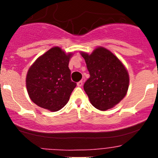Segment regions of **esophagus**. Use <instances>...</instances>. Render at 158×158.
Returning <instances> with one entry per match:
<instances>
[{
    "label": "esophagus",
    "instance_id": "34e87169",
    "mask_svg": "<svg viewBox=\"0 0 158 158\" xmlns=\"http://www.w3.org/2000/svg\"><path fill=\"white\" fill-rule=\"evenodd\" d=\"M77 85L79 87H81L82 85V81H79V82H77Z\"/></svg>",
    "mask_w": 158,
    "mask_h": 158
}]
</instances>
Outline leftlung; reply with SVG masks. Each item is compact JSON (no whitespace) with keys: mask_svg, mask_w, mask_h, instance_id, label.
Here are the masks:
<instances>
[{"mask_svg":"<svg viewBox=\"0 0 158 158\" xmlns=\"http://www.w3.org/2000/svg\"><path fill=\"white\" fill-rule=\"evenodd\" d=\"M81 55L90 74L83 87L91 104L102 111L114 107L128 92L127 69L117 56L104 47H98L90 55L83 52Z\"/></svg>","mask_w":158,"mask_h":158,"instance_id":"1","label":"left lung"}]
</instances>
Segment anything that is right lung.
Returning a JSON list of instances; mask_svg holds the SVG:
<instances>
[{
    "label": "right lung",
    "instance_id": "right-lung-1",
    "mask_svg": "<svg viewBox=\"0 0 158 158\" xmlns=\"http://www.w3.org/2000/svg\"><path fill=\"white\" fill-rule=\"evenodd\" d=\"M72 53L52 47L33 63L27 72L26 85L30 99L41 108L56 111L69 99L76 82L71 80L69 62Z\"/></svg>",
    "mask_w": 158,
    "mask_h": 158
}]
</instances>
